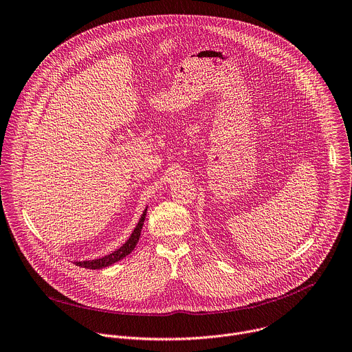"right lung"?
<instances>
[{"instance_id":"obj_1","label":"right lung","mask_w":352,"mask_h":352,"mask_svg":"<svg viewBox=\"0 0 352 352\" xmlns=\"http://www.w3.org/2000/svg\"><path fill=\"white\" fill-rule=\"evenodd\" d=\"M146 211H148V207L145 208V211L142 212L137 226L134 228L131 236L129 238V241L120 248L114 250L113 253L110 254H106L100 258H95V260H85V261H76L74 264L81 267V268H88V270H100V268H106L109 265H113L114 263L123 260L126 256H129L137 246L138 241H140V236H141V230H142V226H144V221H145V217H146Z\"/></svg>"}]
</instances>
